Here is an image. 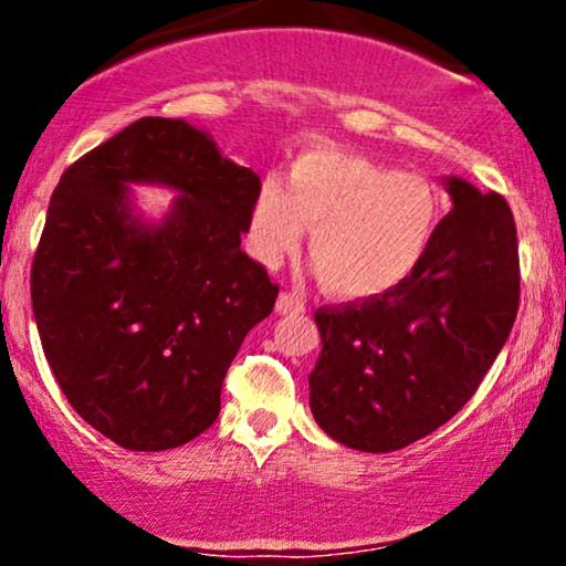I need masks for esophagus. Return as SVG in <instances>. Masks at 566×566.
Here are the masks:
<instances>
[{
    "label": "esophagus",
    "instance_id": "34e87169",
    "mask_svg": "<svg viewBox=\"0 0 566 566\" xmlns=\"http://www.w3.org/2000/svg\"><path fill=\"white\" fill-rule=\"evenodd\" d=\"M276 311L279 314H303L305 311V301L295 292H282L276 301Z\"/></svg>",
    "mask_w": 566,
    "mask_h": 566
}]
</instances>
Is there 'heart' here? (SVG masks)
<instances>
[{
    "mask_svg": "<svg viewBox=\"0 0 566 566\" xmlns=\"http://www.w3.org/2000/svg\"><path fill=\"white\" fill-rule=\"evenodd\" d=\"M439 191L348 151H311L292 165L287 188L265 180L250 223V247L279 265L311 229L308 255L322 284L340 297H375L405 284L431 250Z\"/></svg>",
    "mask_w": 566,
    "mask_h": 566,
    "instance_id": "b5f03b06",
    "label": "heart"
}]
</instances>
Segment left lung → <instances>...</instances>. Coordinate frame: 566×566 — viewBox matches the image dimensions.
<instances>
[{"mask_svg":"<svg viewBox=\"0 0 566 566\" xmlns=\"http://www.w3.org/2000/svg\"><path fill=\"white\" fill-rule=\"evenodd\" d=\"M452 212L423 263L375 297L316 308L322 354L311 412L350 450L394 452L476 394L518 311V242L500 193L447 180Z\"/></svg>","mask_w":566,"mask_h":566,"instance_id":"1","label":"left lung"}]
</instances>
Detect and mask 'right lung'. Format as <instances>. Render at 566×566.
I'll return each instance as SVG.
<instances>
[{
	"label": "right lung",
	"mask_w": 566,
	"mask_h": 566,
	"mask_svg": "<svg viewBox=\"0 0 566 566\" xmlns=\"http://www.w3.org/2000/svg\"><path fill=\"white\" fill-rule=\"evenodd\" d=\"M127 182L185 197L161 227L128 216ZM261 180L184 119L143 116L76 159L50 197L31 305L71 407L125 450L216 423L220 386L279 284L242 250Z\"/></svg>",
	"instance_id": "1"
}]
</instances>
